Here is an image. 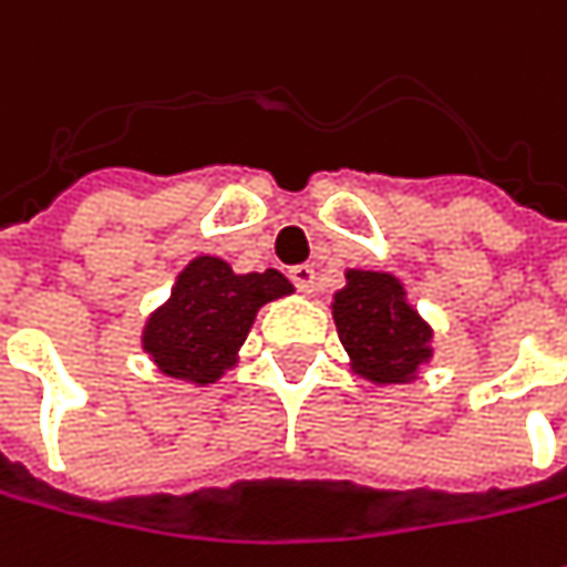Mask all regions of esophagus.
<instances>
[{"instance_id":"34e87169","label":"esophagus","mask_w":567,"mask_h":567,"mask_svg":"<svg viewBox=\"0 0 567 567\" xmlns=\"http://www.w3.org/2000/svg\"><path fill=\"white\" fill-rule=\"evenodd\" d=\"M288 276H291V282L301 288L303 295H313V288H317V269L310 264H301V266H291L288 269Z\"/></svg>"}]
</instances>
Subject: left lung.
I'll return each instance as SVG.
<instances>
[{
    "instance_id": "obj_1",
    "label": "left lung",
    "mask_w": 567,
    "mask_h": 567,
    "mask_svg": "<svg viewBox=\"0 0 567 567\" xmlns=\"http://www.w3.org/2000/svg\"><path fill=\"white\" fill-rule=\"evenodd\" d=\"M348 367L373 385H408L433 361V326L420 317L395 272L344 269V285L332 295Z\"/></svg>"
}]
</instances>
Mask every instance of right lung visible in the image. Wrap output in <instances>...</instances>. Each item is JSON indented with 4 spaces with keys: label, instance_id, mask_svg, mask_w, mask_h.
Segmentation results:
<instances>
[{
    "label": "right lung",
    "instance_id": "obj_1",
    "mask_svg": "<svg viewBox=\"0 0 567 567\" xmlns=\"http://www.w3.org/2000/svg\"><path fill=\"white\" fill-rule=\"evenodd\" d=\"M285 295H295V285L279 269L235 272L223 257L200 254L147 317L141 348L163 377L204 389L238 367L260 307Z\"/></svg>",
    "mask_w": 567,
    "mask_h": 567
}]
</instances>
